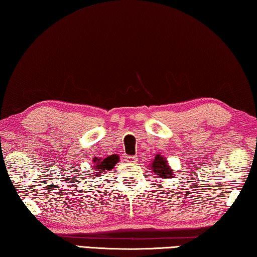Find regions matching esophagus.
<instances>
[{
  "label": "esophagus",
  "instance_id": "esophagus-1",
  "mask_svg": "<svg viewBox=\"0 0 257 257\" xmlns=\"http://www.w3.org/2000/svg\"><path fill=\"white\" fill-rule=\"evenodd\" d=\"M137 156H128L127 157V160L131 161V163H133V161H137Z\"/></svg>",
  "mask_w": 257,
  "mask_h": 257
}]
</instances>
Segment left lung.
I'll list each match as a JSON object with an SVG mask.
<instances>
[{
    "label": "left lung",
    "instance_id": "left-lung-1",
    "mask_svg": "<svg viewBox=\"0 0 257 257\" xmlns=\"http://www.w3.org/2000/svg\"><path fill=\"white\" fill-rule=\"evenodd\" d=\"M150 167L152 172L156 175H158L160 178H170L173 176V172L167 165V161L160 155H157V157H155V161L152 163Z\"/></svg>",
    "mask_w": 257,
    "mask_h": 257
}]
</instances>
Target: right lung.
Here are the masks:
<instances>
[{
	"mask_svg": "<svg viewBox=\"0 0 257 257\" xmlns=\"http://www.w3.org/2000/svg\"><path fill=\"white\" fill-rule=\"evenodd\" d=\"M94 161H98V163H97L96 166H94V167H96V170H94V172H92L93 173L92 176H99V175H98L99 174V170L111 169L115 166V164L117 163L114 157H110V158H107V159L102 160V161L98 160V159L94 160Z\"/></svg>",
	"mask_w": 257,
	"mask_h": 257,
	"instance_id": "1",
	"label": "right lung"
}]
</instances>
